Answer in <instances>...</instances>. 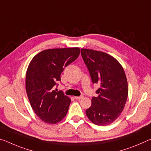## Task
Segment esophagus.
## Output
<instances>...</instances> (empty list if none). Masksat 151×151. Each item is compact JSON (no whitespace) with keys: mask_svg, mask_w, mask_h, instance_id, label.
Masks as SVG:
<instances>
[{"mask_svg":"<svg viewBox=\"0 0 151 151\" xmlns=\"http://www.w3.org/2000/svg\"><path fill=\"white\" fill-rule=\"evenodd\" d=\"M83 96H75V99H76V100H81V99L83 98Z\"/></svg>","mask_w":151,"mask_h":151,"instance_id":"1","label":"esophagus"}]
</instances>
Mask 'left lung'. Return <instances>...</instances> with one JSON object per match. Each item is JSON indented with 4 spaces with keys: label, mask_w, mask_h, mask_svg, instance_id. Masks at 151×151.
<instances>
[{
    "label": "left lung",
    "mask_w": 151,
    "mask_h": 151,
    "mask_svg": "<svg viewBox=\"0 0 151 151\" xmlns=\"http://www.w3.org/2000/svg\"><path fill=\"white\" fill-rule=\"evenodd\" d=\"M81 55L93 83L100 85L98 96L92 98L91 106L86 110V116L99 126L111 124L121 115L127 102L129 87L124 70L106 52L82 48Z\"/></svg>",
    "instance_id": "left-lung-1"
}]
</instances>
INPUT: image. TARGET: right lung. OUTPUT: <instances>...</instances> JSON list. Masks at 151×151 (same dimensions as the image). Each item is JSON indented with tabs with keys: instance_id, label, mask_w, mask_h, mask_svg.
Masks as SVG:
<instances>
[{
	"instance_id": "right-lung-1",
	"label": "right lung",
	"mask_w": 151,
	"mask_h": 151,
	"mask_svg": "<svg viewBox=\"0 0 151 151\" xmlns=\"http://www.w3.org/2000/svg\"><path fill=\"white\" fill-rule=\"evenodd\" d=\"M80 55L78 47L51 48L36 55L28 66L25 85L27 96L38 117L56 124L67 113L71 100L63 92L53 90L64 68Z\"/></svg>"
}]
</instances>
